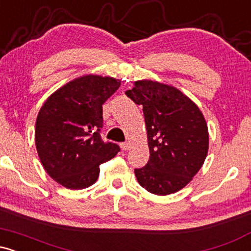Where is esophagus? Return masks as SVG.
Instances as JSON below:
<instances>
[{
  "mask_svg": "<svg viewBox=\"0 0 251 251\" xmlns=\"http://www.w3.org/2000/svg\"><path fill=\"white\" fill-rule=\"evenodd\" d=\"M120 148H122L124 151H127V150L129 149V143H127V142L122 143V144H120Z\"/></svg>",
  "mask_w": 251,
  "mask_h": 251,
  "instance_id": "obj_1",
  "label": "esophagus"
}]
</instances>
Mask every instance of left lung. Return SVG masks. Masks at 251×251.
<instances>
[{"instance_id": "8db88e82", "label": "left lung", "mask_w": 251, "mask_h": 251, "mask_svg": "<svg viewBox=\"0 0 251 251\" xmlns=\"http://www.w3.org/2000/svg\"><path fill=\"white\" fill-rule=\"evenodd\" d=\"M143 106L150 159L134 169L138 183L154 195L179 191L200 171L208 154L209 133L198 106L179 89L139 80L125 92Z\"/></svg>"}]
</instances>
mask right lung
Returning a JSON list of instances; mask_svg holds the SVG:
<instances>
[{"label": "right lung", "mask_w": 251, "mask_h": 251, "mask_svg": "<svg viewBox=\"0 0 251 251\" xmlns=\"http://www.w3.org/2000/svg\"><path fill=\"white\" fill-rule=\"evenodd\" d=\"M114 77L83 75L46 100L36 118L35 145L41 164L54 180L71 190L85 189L99 177L100 164L120 148L103 143L102 105L119 88Z\"/></svg>", "instance_id": "obj_1"}]
</instances>
